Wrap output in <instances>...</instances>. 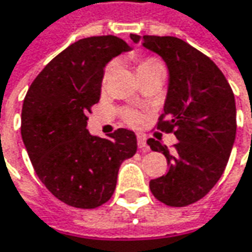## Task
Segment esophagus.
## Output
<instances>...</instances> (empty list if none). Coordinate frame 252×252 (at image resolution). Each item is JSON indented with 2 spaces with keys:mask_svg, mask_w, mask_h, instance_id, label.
I'll list each match as a JSON object with an SVG mask.
<instances>
[{
  "mask_svg": "<svg viewBox=\"0 0 252 252\" xmlns=\"http://www.w3.org/2000/svg\"><path fill=\"white\" fill-rule=\"evenodd\" d=\"M137 146L139 149H141L143 151H149V146H147V141H146V136L139 133L137 134Z\"/></svg>",
  "mask_w": 252,
  "mask_h": 252,
  "instance_id": "34e87169",
  "label": "esophagus"
}]
</instances>
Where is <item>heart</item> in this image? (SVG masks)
<instances>
[{
    "mask_svg": "<svg viewBox=\"0 0 252 252\" xmlns=\"http://www.w3.org/2000/svg\"><path fill=\"white\" fill-rule=\"evenodd\" d=\"M162 65L158 59L153 57V56H147V57H141L137 60V73L141 70H146V68H153V67H158ZM112 73V64H108L103 70V75H102V81L106 83V80L109 78V75ZM122 116H123V121L126 123H129L131 126H137L140 125L143 121V116H141L140 112L134 111V109H125L122 112Z\"/></svg>",
    "mask_w": 252,
    "mask_h": 252,
    "instance_id": "b5f03b06",
    "label": "heart"
}]
</instances>
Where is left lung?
Instances as JSON below:
<instances>
[{
	"label": "left lung",
	"instance_id": "left-lung-1",
	"mask_svg": "<svg viewBox=\"0 0 252 252\" xmlns=\"http://www.w3.org/2000/svg\"><path fill=\"white\" fill-rule=\"evenodd\" d=\"M130 39L160 54L169 70L168 94L156 127L174 133L178 141L171 153L161 141L147 140L168 162V171L150 181L151 193L167 206H188L216 185L227 165L237 129L234 94L218 65L178 37Z\"/></svg>",
	"mask_w": 252,
	"mask_h": 252
}]
</instances>
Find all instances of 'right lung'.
<instances>
[{
    "instance_id": "1",
    "label": "right lung",
    "mask_w": 252,
    "mask_h": 252,
    "mask_svg": "<svg viewBox=\"0 0 252 252\" xmlns=\"http://www.w3.org/2000/svg\"><path fill=\"white\" fill-rule=\"evenodd\" d=\"M129 46L113 34L70 44L31 84L22 105L21 134L34 172L68 206L95 209L112 198L123 161L136 154V134L118 129L108 137L87 130L99 102L103 67Z\"/></svg>"
}]
</instances>
